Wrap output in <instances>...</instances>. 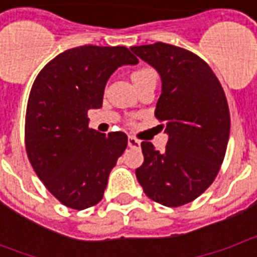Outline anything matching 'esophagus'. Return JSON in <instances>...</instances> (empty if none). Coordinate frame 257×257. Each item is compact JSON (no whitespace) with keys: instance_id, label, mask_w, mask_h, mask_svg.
Here are the masks:
<instances>
[{"instance_id":"1","label":"esophagus","mask_w":257,"mask_h":257,"mask_svg":"<svg viewBox=\"0 0 257 257\" xmlns=\"http://www.w3.org/2000/svg\"><path fill=\"white\" fill-rule=\"evenodd\" d=\"M128 146L132 149H140V140H138L134 136H129L128 138Z\"/></svg>"}]
</instances>
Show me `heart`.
<instances>
[{"mask_svg": "<svg viewBox=\"0 0 257 257\" xmlns=\"http://www.w3.org/2000/svg\"><path fill=\"white\" fill-rule=\"evenodd\" d=\"M151 74H156L154 73V70H151V68H139V70H136V71H134L132 73V79L135 81H138V79L140 78H145V77H147V75H151Z\"/></svg>", "mask_w": 257, "mask_h": 257, "instance_id": "1", "label": "heart"}]
</instances>
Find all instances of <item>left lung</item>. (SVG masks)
<instances>
[{
	"label": "left lung",
	"mask_w": 257,
	"mask_h": 257,
	"mask_svg": "<svg viewBox=\"0 0 257 257\" xmlns=\"http://www.w3.org/2000/svg\"><path fill=\"white\" fill-rule=\"evenodd\" d=\"M131 51L161 75L154 114L169 136L162 153L142 142L145 161L136 178L149 198L182 206L213 183L224 160L230 135L226 95L212 68L187 49L156 42Z\"/></svg>",
	"instance_id": "8db88e82"
}]
</instances>
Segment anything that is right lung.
<instances>
[{"label": "right lung", "instance_id": "add662e5", "mask_svg": "<svg viewBox=\"0 0 257 257\" xmlns=\"http://www.w3.org/2000/svg\"><path fill=\"white\" fill-rule=\"evenodd\" d=\"M139 60L125 47L67 49L42 68L26 111L27 157L48 191L71 209L96 205L128 146L123 132L89 128L88 110L100 108L110 75Z\"/></svg>", "mask_w": 257, "mask_h": 257}]
</instances>
